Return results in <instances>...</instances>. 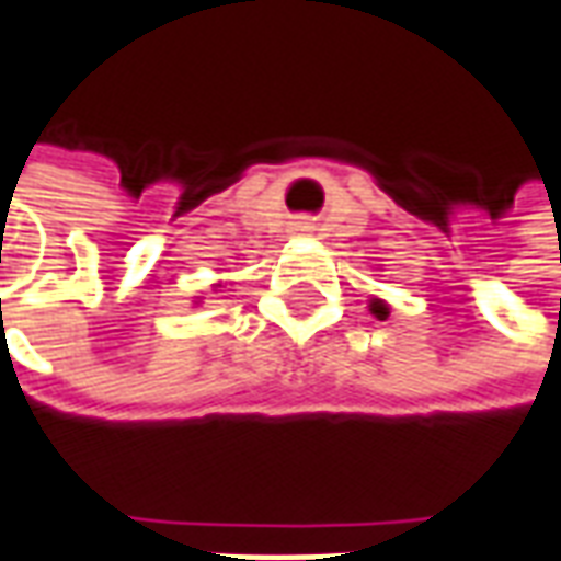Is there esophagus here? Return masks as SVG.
Listing matches in <instances>:
<instances>
[{
  "label": "esophagus",
  "mask_w": 561,
  "mask_h": 561,
  "mask_svg": "<svg viewBox=\"0 0 561 561\" xmlns=\"http://www.w3.org/2000/svg\"><path fill=\"white\" fill-rule=\"evenodd\" d=\"M299 226H302V229H308V222H299Z\"/></svg>",
  "instance_id": "esophagus-1"
}]
</instances>
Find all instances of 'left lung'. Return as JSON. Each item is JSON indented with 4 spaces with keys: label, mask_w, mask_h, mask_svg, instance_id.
I'll return each mask as SVG.
<instances>
[{
    "label": "left lung",
    "mask_w": 561,
    "mask_h": 561,
    "mask_svg": "<svg viewBox=\"0 0 561 561\" xmlns=\"http://www.w3.org/2000/svg\"><path fill=\"white\" fill-rule=\"evenodd\" d=\"M373 311H376L378 318H381V314H388V308H385V305H381V302H376V305H373Z\"/></svg>",
    "instance_id": "obj_1"
}]
</instances>
